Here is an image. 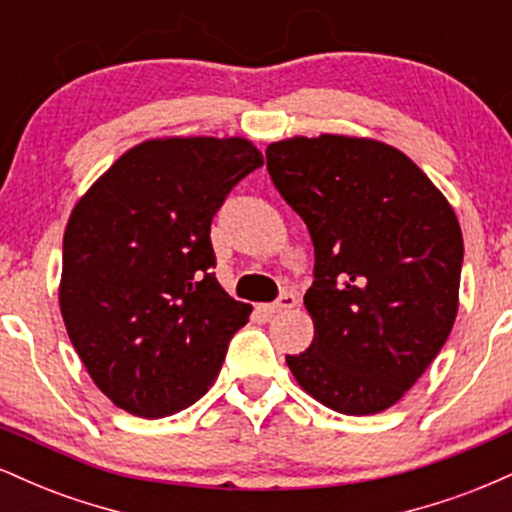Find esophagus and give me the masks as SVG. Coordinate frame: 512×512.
Returning <instances> with one entry per match:
<instances>
[{"label": "esophagus", "mask_w": 512, "mask_h": 512, "mask_svg": "<svg viewBox=\"0 0 512 512\" xmlns=\"http://www.w3.org/2000/svg\"><path fill=\"white\" fill-rule=\"evenodd\" d=\"M296 296H293V293H284V296L279 298V301H274V303H269V305H262V310L267 315H274V313H284V310H291V308H296Z\"/></svg>", "instance_id": "1"}]
</instances>
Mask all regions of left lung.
<instances>
[{"mask_svg":"<svg viewBox=\"0 0 512 512\" xmlns=\"http://www.w3.org/2000/svg\"><path fill=\"white\" fill-rule=\"evenodd\" d=\"M276 190L308 226L313 344L286 356L296 383L349 416L390 409L443 349L460 308L462 231L431 178L368 137L267 146Z\"/></svg>","mask_w":512,"mask_h":512,"instance_id":"8db88e82","label":"left lung"}]
</instances>
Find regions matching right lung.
<instances>
[{
    "mask_svg": "<svg viewBox=\"0 0 512 512\" xmlns=\"http://www.w3.org/2000/svg\"><path fill=\"white\" fill-rule=\"evenodd\" d=\"M262 163L243 137L146 139L74 204L60 313L91 380L127 414H178L219 378L252 308L211 272V219Z\"/></svg>",
    "mask_w": 512,
    "mask_h": 512,
    "instance_id": "right-lung-1",
    "label": "right lung"
}]
</instances>
